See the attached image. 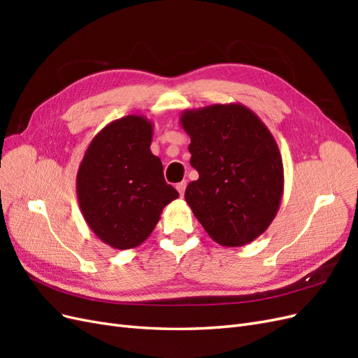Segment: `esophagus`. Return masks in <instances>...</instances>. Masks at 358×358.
<instances>
[{"label":"esophagus","mask_w":358,"mask_h":358,"mask_svg":"<svg viewBox=\"0 0 358 358\" xmlns=\"http://www.w3.org/2000/svg\"><path fill=\"white\" fill-rule=\"evenodd\" d=\"M185 188H187V182H185V180H183V182H179L178 185H176V189L179 191L180 197H183V194H185Z\"/></svg>","instance_id":"obj_1"}]
</instances>
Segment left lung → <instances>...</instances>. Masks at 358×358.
Returning <instances> with one entry per match:
<instances>
[{"label": "left lung", "instance_id": "1", "mask_svg": "<svg viewBox=\"0 0 358 358\" xmlns=\"http://www.w3.org/2000/svg\"><path fill=\"white\" fill-rule=\"evenodd\" d=\"M191 166L199 179L185 200L212 239L245 246L272 224L284 194V164L275 137L241 103L183 110Z\"/></svg>", "mask_w": 358, "mask_h": 358}]
</instances>
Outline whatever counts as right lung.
I'll return each instance as SVG.
<instances>
[{"mask_svg":"<svg viewBox=\"0 0 358 358\" xmlns=\"http://www.w3.org/2000/svg\"><path fill=\"white\" fill-rule=\"evenodd\" d=\"M154 124L128 115L96 133L76 178L83 218L101 242L115 249L142 245L179 192L167 185L161 159L150 152Z\"/></svg>","mask_w":358,"mask_h":358,"instance_id":"add662e5","label":"right lung"}]
</instances>
